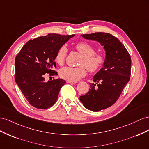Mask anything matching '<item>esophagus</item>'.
<instances>
[{"instance_id":"1","label":"esophagus","mask_w":149,"mask_h":149,"mask_svg":"<svg viewBox=\"0 0 149 149\" xmlns=\"http://www.w3.org/2000/svg\"><path fill=\"white\" fill-rule=\"evenodd\" d=\"M67 83H69V84H75L77 83L76 81H72V80H67Z\"/></svg>"}]
</instances>
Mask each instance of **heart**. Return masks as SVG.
Here are the masks:
<instances>
[{
    "label": "heart",
    "mask_w": 149,
    "mask_h": 149,
    "mask_svg": "<svg viewBox=\"0 0 149 149\" xmlns=\"http://www.w3.org/2000/svg\"><path fill=\"white\" fill-rule=\"evenodd\" d=\"M75 48L82 56L80 65H85L91 72L99 70L105 62V56L103 54H95L93 46L87 42H79L75 45ZM67 54L65 47L63 46L58 49L56 55L55 60L59 65L64 63ZM87 74V69L84 65L78 67H65L59 72L60 76L64 79L72 81H77Z\"/></svg>",
    "instance_id": "1"
}]
</instances>
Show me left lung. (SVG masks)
Wrapping results in <instances>:
<instances>
[{
    "mask_svg": "<svg viewBox=\"0 0 149 149\" xmlns=\"http://www.w3.org/2000/svg\"><path fill=\"white\" fill-rule=\"evenodd\" d=\"M81 36L99 42L105 50L102 68L93 76L88 92L79 99L86 109L98 112L116 102L129 82L131 58L124 45L110 33L96 32Z\"/></svg>",
    "mask_w": 149,
    "mask_h": 149,
    "instance_id": "obj_1",
    "label": "left lung"
}]
</instances>
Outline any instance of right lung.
Returning a JSON list of instances; mask_svg holds the SVG:
<instances>
[{
  "label": "right lung",
  "instance_id": "add662e5",
  "mask_svg": "<svg viewBox=\"0 0 149 149\" xmlns=\"http://www.w3.org/2000/svg\"><path fill=\"white\" fill-rule=\"evenodd\" d=\"M75 35L56 33L29 40L15 57V80L23 95L33 107L49 108L56 102L61 87L65 84L62 79L45 81L46 74L57 75L55 57L58 49Z\"/></svg>",
  "mask_w": 149,
  "mask_h": 149
}]
</instances>
